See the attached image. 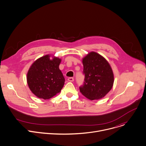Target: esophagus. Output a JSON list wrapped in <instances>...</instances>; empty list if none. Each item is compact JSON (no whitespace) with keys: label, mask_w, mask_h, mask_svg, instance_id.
<instances>
[{"label":"esophagus","mask_w":146,"mask_h":146,"mask_svg":"<svg viewBox=\"0 0 146 146\" xmlns=\"http://www.w3.org/2000/svg\"><path fill=\"white\" fill-rule=\"evenodd\" d=\"M68 80L70 82H74V79L72 77H70L68 78Z\"/></svg>","instance_id":"obj_1"}]
</instances>
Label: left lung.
Segmentation results:
<instances>
[{
  "label": "left lung",
  "instance_id": "left-lung-1",
  "mask_svg": "<svg viewBox=\"0 0 146 146\" xmlns=\"http://www.w3.org/2000/svg\"><path fill=\"white\" fill-rule=\"evenodd\" d=\"M85 82L80 92L90 100H99L111 90L114 81L113 71L107 60L92 52L82 59Z\"/></svg>",
  "mask_w": 146,
  "mask_h": 146
}]
</instances>
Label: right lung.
I'll return each mask as SVG.
<instances>
[{
	"instance_id": "right-lung-1",
	"label": "right lung",
	"mask_w": 146,
	"mask_h": 146,
	"mask_svg": "<svg viewBox=\"0 0 146 146\" xmlns=\"http://www.w3.org/2000/svg\"><path fill=\"white\" fill-rule=\"evenodd\" d=\"M61 61L57 57L47 54L31 65L27 73V84L31 91L38 98L49 99L61 92L65 82L59 69Z\"/></svg>"
}]
</instances>
